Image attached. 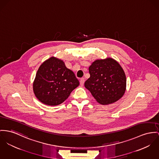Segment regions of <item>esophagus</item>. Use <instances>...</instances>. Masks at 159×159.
Listing matches in <instances>:
<instances>
[{"label":"esophagus","mask_w":159,"mask_h":159,"mask_svg":"<svg viewBox=\"0 0 159 159\" xmlns=\"http://www.w3.org/2000/svg\"><path fill=\"white\" fill-rule=\"evenodd\" d=\"M84 82H85V79H84V78H81V79H80V85H84Z\"/></svg>","instance_id":"esophagus-1"}]
</instances>
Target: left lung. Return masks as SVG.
Segmentation results:
<instances>
[{
  "label": "left lung",
  "instance_id": "8db88e82",
  "mask_svg": "<svg viewBox=\"0 0 159 159\" xmlns=\"http://www.w3.org/2000/svg\"><path fill=\"white\" fill-rule=\"evenodd\" d=\"M85 86L102 105L116 102L126 90V79L120 64L112 58L96 60L89 67Z\"/></svg>",
  "mask_w": 159,
  "mask_h": 159
}]
</instances>
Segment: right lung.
I'll use <instances>...</instances> for the list:
<instances>
[{
	"instance_id": "obj_1",
	"label": "right lung",
	"mask_w": 159,
	"mask_h": 159,
	"mask_svg": "<svg viewBox=\"0 0 159 159\" xmlns=\"http://www.w3.org/2000/svg\"><path fill=\"white\" fill-rule=\"evenodd\" d=\"M79 85L73 72L67 68L63 61L51 57L39 68L33 91L43 104L56 106L61 104Z\"/></svg>"
}]
</instances>
